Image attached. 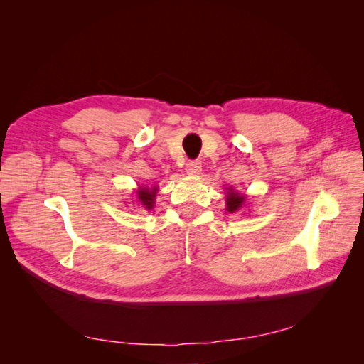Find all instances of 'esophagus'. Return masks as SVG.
Listing matches in <instances>:
<instances>
[{
	"instance_id": "1",
	"label": "esophagus",
	"mask_w": 364,
	"mask_h": 364,
	"mask_svg": "<svg viewBox=\"0 0 364 364\" xmlns=\"http://www.w3.org/2000/svg\"><path fill=\"white\" fill-rule=\"evenodd\" d=\"M185 170H186V173L188 174H200V171H202V162L200 161H190L188 164H186V167H185Z\"/></svg>"
}]
</instances>
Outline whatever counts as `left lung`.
<instances>
[{"label":"left lung","mask_w":364,"mask_h":364,"mask_svg":"<svg viewBox=\"0 0 364 364\" xmlns=\"http://www.w3.org/2000/svg\"><path fill=\"white\" fill-rule=\"evenodd\" d=\"M246 202V196L241 194L238 191H234L232 188H229L228 196H226V211L228 213H237L240 211L241 208H243Z\"/></svg>","instance_id":"8db88e82"}]
</instances>
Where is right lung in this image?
<instances>
[{
  "mask_svg": "<svg viewBox=\"0 0 364 364\" xmlns=\"http://www.w3.org/2000/svg\"><path fill=\"white\" fill-rule=\"evenodd\" d=\"M158 193V186H139V190L136 191V199L141 203V206L144 209H151L153 205H155V197Z\"/></svg>",
  "mask_w": 364,
  "mask_h": 364,
  "instance_id": "obj_1",
  "label": "right lung"
}]
</instances>
